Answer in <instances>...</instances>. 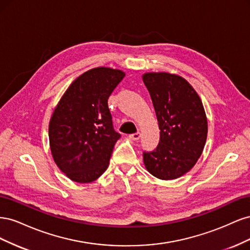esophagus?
I'll list each match as a JSON object with an SVG mask.
<instances>
[{
    "label": "esophagus",
    "instance_id": "obj_1",
    "mask_svg": "<svg viewBox=\"0 0 250 250\" xmlns=\"http://www.w3.org/2000/svg\"><path fill=\"white\" fill-rule=\"evenodd\" d=\"M140 138H141L140 132H135V133H132L129 135V139L132 141H138V140H140Z\"/></svg>",
    "mask_w": 250,
    "mask_h": 250
}]
</instances>
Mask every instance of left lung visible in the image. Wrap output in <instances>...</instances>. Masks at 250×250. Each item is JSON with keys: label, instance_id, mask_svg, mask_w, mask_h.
Returning a JSON list of instances; mask_svg holds the SVG:
<instances>
[{"label": "left lung", "instance_id": "1", "mask_svg": "<svg viewBox=\"0 0 250 250\" xmlns=\"http://www.w3.org/2000/svg\"><path fill=\"white\" fill-rule=\"evenodd\" d=\"M143 81L155 109L160 143L144 152L147 171L171 180L185 175L200 157L208 137V120L201 99L185 78L166 72L145 73Z\"/></svg>", "mask_w": 250, "mask_h": 250}]
</instances>
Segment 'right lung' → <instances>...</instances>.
<instances>
[{
    "label": "right lung",
    "mask_w": 250,
    "mask_h": 250,
    "mask_svg": "<svg viewBox=\"0 0 250 250\" xmlns=\"http://www.w3.org/2000/svg\"><path fill=\"white\" fill-rule=\"evenodd\" d=\"M125 73L99 66L67 87L49 123L50 149L57 167L71 180L87 184L106 171L121 134L112 127L108 98Z\"/></svg>",
    "instance_id": "obj_1"
}]
</instances>
